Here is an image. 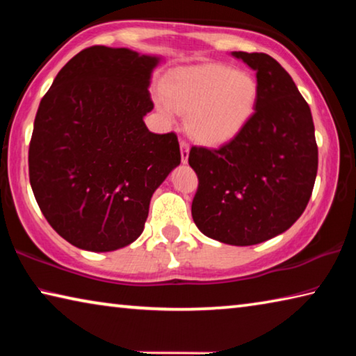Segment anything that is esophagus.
<instances>
[{
	"instance_id": "1",
	"label": "esophagus",
	"mask_w": 356,
	"mask_h": 356,
	"mask_svg": "<svg viewBox=\"0 0 356 356\" xmlns=\"http://www.w3.org/2000/svg\"><path fill=\"white\" fill-rule=\"evenodd\" d=\"M188 155H190L188 143L180 141V159H182V163H188Z\"/></svg>"
}]
</instances>
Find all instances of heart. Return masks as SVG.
Masks as SVG:
<instances>
[{
    "mask_svg": "<svg viewBox=\"0 0 356 356\" xmlns=\"http://www.w3.org/2000/svg\"><path fill=\"white\" fill-rule=\"evenodd\" d=\"M259 84L248 72L225 64L184 67L166 78L155 104L166 118L188 113L186 129L209 146L237 136L248 124L257 104Z\"/></svg>",
    "mask_w": 356,
    "mask_h": 356,
    "instance_id": "obj_1",
    "label": "heart"
}]
</instances>
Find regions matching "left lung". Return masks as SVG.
Instances as JSON below:
<instances>
[{
	"mask_svg": "<svg viewBox=\"0 0 356 356\" xmlns=\"http://www.w3.org/2000/svg\"><path fill=\"white\" fill-rule=\"evenodd\" d=\"M231 55L256 72L257 104L225 146L191 147L188 163L200 179L191 216L204 236L250 246L286 232L305 212L317 144L309 105L281 64L265 53Z\"/></svg>",
	"mask_w": 356,
	"mask_h": 356,
	"instance_id": "8db88e82",
	"label": "left lung"
}]
</instances>
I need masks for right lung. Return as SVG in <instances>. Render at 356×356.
I'll return each mask as SVG.
<instances>
[{
    "instance_id": "1",
    "label": "right lung",
    "mask_w": 356,
    "mask_h": 356,
    "mask_svg": "<svg viewBox=\"0 0 356 356\" xmlns=\"http://www.w3.org/2000/svg\"><path fill=\"white\" fill-rule=\"evenodd\" d=\"M160 63L130 48H86L40 100L29 182L50 226L76 248L108 252L134 243L154 191L180 165L177 136L144 124Z\"/></svg>"
}]
</instances>
